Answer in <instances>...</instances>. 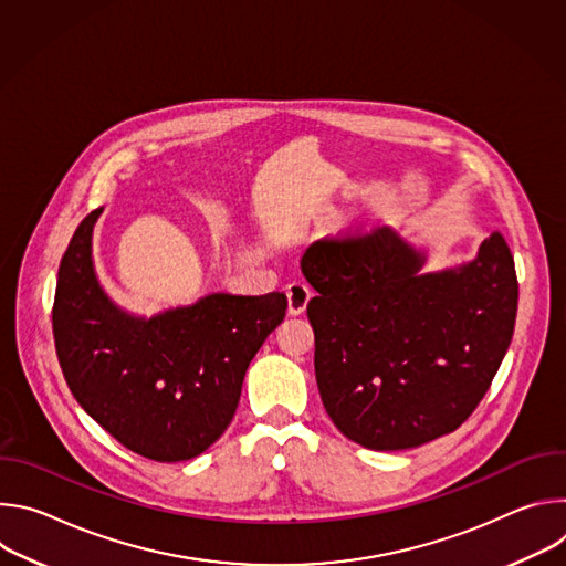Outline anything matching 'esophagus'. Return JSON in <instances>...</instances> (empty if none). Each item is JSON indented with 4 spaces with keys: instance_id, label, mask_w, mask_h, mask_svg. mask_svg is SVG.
Here are the masks:
<instances>
[{
    "instance_id": "34e87169",
    "label": "esophagus",
    "mask_w": 566,
    "mask_h": 566,
    "mask_svg": "<svg viewBox=\"0 0 566 566\" xmlns=\"http://www.w3.org/2000/svg\"><path fill=\"white\" fill-rule=\"evenodd\" d=\"M286 300H289V313L291 315H300V313H304V308H306V304H308V300H311V289H308V284H304V282H291L289 286H286Z\"/></svg>"
}]
</instances>
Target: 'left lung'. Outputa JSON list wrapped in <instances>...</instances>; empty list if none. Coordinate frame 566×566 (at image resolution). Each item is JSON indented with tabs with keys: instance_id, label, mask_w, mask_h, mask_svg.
I'll return each instance as SVG.
<instances>
[{
	"instance_id": "1",
	"label": "left lung",
	"mask_w": 566,
	"mask_h": 566,
	"mask_svg": "<svg viewBox=\"0 0 566 566\" xmlns=\"http://www.w3.org/2000/svg\"><path fill=\"white\" fill-rule=\"evenodd\" d=\"M315 380L334 426L369 450L454 432L489 391L513 338L517 275L502 232L472 262L419 273L391 228L319 239L302 255Z\"/></svg>"
}]
</instances>
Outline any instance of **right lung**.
<instances>
[{
  "label": "right lung",
  "mask_w": 566,
  "mask_h": 566,
  "mask_svg": "<svg viewBox=\"0 0 566 566\" xmlns=\"http://www.w3.org/2000/svg\"><path fill=\"white\" fill-rule=\"evenodd\" d=\"M75 228L62 255L53 338L73 398L127 450L186 461L230 426L247 369L286 313V295L210 293L149 319L118 308L98 284L92 232Z\"/></svg>",
  "instance_id": "right-lung-1"
}]
</instances>
